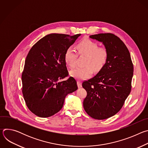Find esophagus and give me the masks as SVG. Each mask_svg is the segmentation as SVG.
Returning a JSON list of instances; mask_svg holds the SVG:
<instances>
[{
  "label": "esophagus",
  "instance_id": "obj_1",
  "mask_svg": "<svg viewBox=\"0 0 148 148\" xmlns=\"http://www.w3.org/2000/svg\"><path fill=\"white\" fill-rule=\"evenodd\" d=\"M77 86H78V87L79 88L82 87V83L81 82V81H77Z\"/></svg>",
  "mask_w": 148,
  "mask_h": 148
}]
</instances>
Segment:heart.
Wrapping results in <instances>:
<instances>
[{"label":"heart","mask_w":148,"mask_h":148,"mask_svg":"<svg viewBox=\"0 0 148 148\" xmlns=\"http://www.w3.org/2000/svg\"><path fill=\"white\" fill-rule=\"evenodd\" d=\"M78 53L85 54L87 58L85 61L84 67H77L72 70L70 74L77 79H85L92 75V69L99 71L105 65L108 58V52L104 48H98L95 42L86 39L81 41L77 45ZM77 53L73 47H69L64 53V61L70 67H74L76 63Z\"/></svg>","instance_id":"1"}]
</instances>
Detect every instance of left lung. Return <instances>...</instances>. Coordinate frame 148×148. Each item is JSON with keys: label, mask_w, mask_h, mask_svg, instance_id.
I'll return each instance as SVG.
<instances>
[{"label": "left lung", "mask_w": 148, "mask_h": 148, "mask_svg": "<svg viewBox=\"0 0 148 148\" xmlns=\"http://www.w3.org/2000/svg\"><path fill=\"white\" fill-rule=\"evenodd\" d=\"M90 38L102 43L108 58L95 77L83 82L87 92L83 107L91 117L102 120L115 115L130 95L134 66L128 49L115 35L100 33Z\"/></svg>", "instance_id": "8db88e82"}]
</instances>
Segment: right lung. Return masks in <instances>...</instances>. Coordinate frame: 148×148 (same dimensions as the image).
<instances>
[{
	"instance_id": "obj_1",
	"label": "right lung",
	"mask_w": 148,
	"mask_h": 148,
	"mask_svg": "<svg viewBox=\"0 0 148 148\" xmlns=\"http://www.w3.org/2000/svg\"><path fill=\"white\" fill-rule=\"evenodd\" d=\"M80 36L50 34L29 51L22 76V92L28 108L36 115L46 118L57 113L66 97L78 89L73 77L60 80L69 74L64 53Z\"/></svg>"
}]
</instances>
